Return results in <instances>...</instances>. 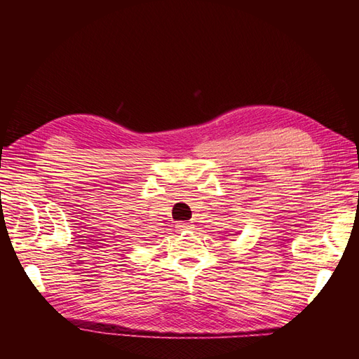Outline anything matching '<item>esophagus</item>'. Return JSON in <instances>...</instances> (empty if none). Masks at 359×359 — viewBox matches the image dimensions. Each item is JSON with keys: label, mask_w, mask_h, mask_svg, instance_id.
I'll return each mask as SVG.
<instances>
[{"label": "esophagus", "mask_w": 359, "mask_h": 359, "mask_svg": "<svg viewBox=\"0 0 359 359\" xmlns=\"http://www.w3.org/2000/svg\"><path fill=\"white\" fill-rule=\"evenodd\" d=\"M177 228H179V231H187V230H191L193 224L191 222H179Z\"/></svg>", "instance_id": "34e87169"}]
</instances>
